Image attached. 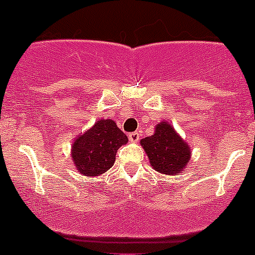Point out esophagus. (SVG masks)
I'll use <instances>...</instances> for the list:
<instances>
[{
  "label": "esophagus",
  "mask_w": 255,
  "mask_h": 255,
  "mask_svg": "<svg viewBox=\"0 0 255 255\" xmlns=\"http://www.w3.org/2000/svg\"><path fill=\"white\" fill-rule=\"evenodd\" d=\"M139 132H131V134H129V140L131 143H137V141H139Z\"/></svg>",
  "instance_id": "esophagus-1"
}]
</instances>
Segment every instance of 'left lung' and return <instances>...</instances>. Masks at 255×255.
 Listing matches in <instances>:
<instances>
[{
  "label": "left lung",
  "mask_w": 255,
  "mask_h": 255,
  "mask_svg": "<svg viewBox=\"0 0 255 255\" xmlns=\"http://www.w3.org/2000/svg\"><path fill=\"white\" fill-rule=\"evenodd\" d=\"M150 165L165 176H177L191 159V146L167 121L156 124L154 134L140 140Z\"/></svg>",
  "instance_id": "obj_1"
}]
</instances>
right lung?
<instances>
[{"label": "right lung", "mask_w": 255, "mask_h": 255, "mask_svg": "<svg viewBox=\"0 0 255 255\" xmlns=\"http://www.w3.org/2000/svg\"><path fill=\"white\" fill-rule=\"evenodd\" d=\"M129 141L111 119H101L74 139L71 156L77 172L86 177L101 176L115 163L116 151Z\"/></svg>", "instance_id": "obj_1"}]
</instances>
